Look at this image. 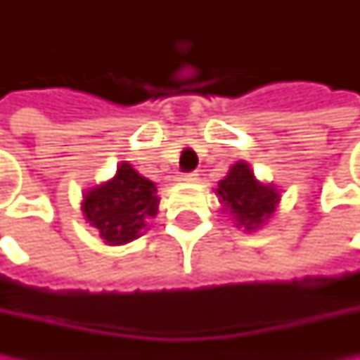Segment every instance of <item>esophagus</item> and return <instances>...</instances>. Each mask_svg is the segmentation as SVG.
I'll return each mask as SVG.
<instances>
[{
	"label": "esophagus",
	"instance_id": "obj_1",
	"mask_svg": "<svg viewBox=\"0 0 360 360\" xmlns=\"http://www.w3.org/2000/svg\"><path fill=\"white\" fill-rule=\"evenodd\" d=\"M180 182H196L198 180V174L196 172H186V174H180V178H178Z\"/></svg>",
	"mask_w": 360,
	"mask_h": 360
}]
</instances>
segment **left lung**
<instances>
[{"instance_id": "obj_1", "label": "left lung", "mask_w": 360, "mask_h": 360, "mask_svg": "<svg viewBox=\"0 0 360 360\" xmlns=\"http://www.w3.org/2000/svg\"><path fill=\"white\" fill-rule=\"evenodd\" d=\"M218 196L224 204V212H229L238 229H260L281 200L278 190L272 184H260L246 162H236L230 168L229 176L218 182Z\"/></svg>"}]
</instances>
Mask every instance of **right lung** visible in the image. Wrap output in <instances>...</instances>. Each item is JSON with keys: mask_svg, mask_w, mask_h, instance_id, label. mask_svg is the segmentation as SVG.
<instances>
[{"mask_svg": "<svg viewBox=\"0 0 360 360\" xmlns=\"http://www.w3.org/2000/svg\"><path fill=\"white\" fill-rule=\"evenodd\" d=\"M158 204L156 184L122 162L112 180L84 194L82 212L108 244L116 246L142 236L148 220L158 214Z\"/></svg>", "mask_w": 360, "mask_h": 360, "instance_id": "add662e5", "label": "right lung"}]
</instances>
